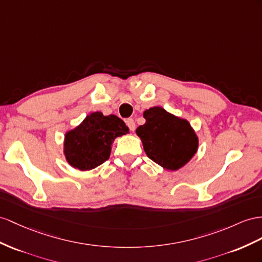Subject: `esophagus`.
Segmentation results:
<instances>
[{
    "mask_svg": "<svg viewBox=\"0 0 262 262\" xmlns=\"http://www.w3.org/2000/svg\"><path fill=\"white\" fill-rule=\"evenodd\" d=\"M126 124H127V126L129 127V129H130L132 132L135 130V128H136V124H135V120H134L133 118L126 119Z\"/></svg>",
    "mask_w": 262,
    "mask_h": 262,
    "instance_id": "34e87169",
    "label": "esophagus"
}]
</instances>
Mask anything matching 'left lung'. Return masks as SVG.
<instances>
[{
  "mask_svg": "<svg viewBox=\"0 0 262 262\" xmlns=\"http://www.w3.org/2000/svg\"><path fill=\"white\" fill-rule=\"evenodd\" d=\"M146 123L136 134L146 155L164 169L175 171L188 164L198 150L199 139L188 120L160 106L144 112Z\"/></svg>",
  "mask_w": 262,
  "mask_h": 262,
  "instance_id": "left-lung-1",
  "label": "left lung"
}]
</instances>
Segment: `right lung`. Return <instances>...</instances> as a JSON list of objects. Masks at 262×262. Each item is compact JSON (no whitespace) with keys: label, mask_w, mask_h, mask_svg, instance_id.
<instances>
[{"label":"right lung","mask_w":262,"mask_h":262,"mask_svg":"<svg viewBox=\"0 0 262 262\" xmlns=\"http://www.w3.org/2000/svg\"><path fill=\"white\" fill-rule=\"evenodd\" d=\"M126 134H129V128L119 117L94 112L75 128L65 133L63 152L66 162L80 171L96 168L110 158L114 140Z\"/></svg>","instance_id":"obj_1"}]
</instances>
